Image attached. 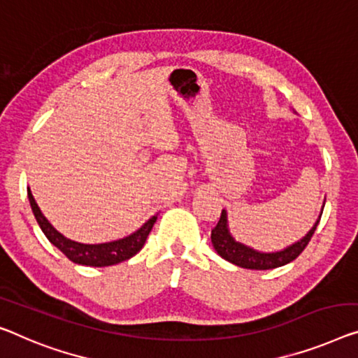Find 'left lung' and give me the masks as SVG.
<instances>
[{
	"mask_svg": "<svg viewBox=\"0 0 358 358\" xmlns=\"http://www.w3.org/2000/svg\"><path fill=\"white\" fill-rule=\"evenodd\" d=\"M324 207V202H323ZM322 212H320L318 220L315 222L308 233L299 241L292 243L291 246H287L281 250H275V252H262V250H257L246 244L236 241L230 233V227H228V215L227 210H222L220 220H218L217 227L212 230L210 239L213 244V249L217 250V254L220 255L222 259L228 260L230 264H234L241 268H249V270H271L278 268L286 264L292 262V260L299 257V254L302 252L306 246L310 241L313 233L317 230V225L322 218Z\"/></svg>",
	"mask_w": 358,
	"mask_h": 358,
	"instance_id": "8db88e82",
	"label": "left lung"
}]
</instances>
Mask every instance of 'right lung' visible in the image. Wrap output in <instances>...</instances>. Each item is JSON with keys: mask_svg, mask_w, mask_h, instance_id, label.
<instances>
[{"mask_svg": "<svg viewBox=\"0 0 358 358\" xmlns=\"http://www.w3.org/2000/svg\"><path fill=\"white\" fill-rule=\"evenodd\" d=\"M29 193V201L31 206V212L38 222L41 231L45 233V236L50 239L51 244L61 250L69 260H72L73 264L78 265H87V266H109L124 262V260L131 259L133 255L138 254L141 248L145 246L148 234L151 233L154 223L157 220V215L149 218V220L138 228L135 233L128 234V236L122 239H115L110 243H101V244H83L72 241L61 234L55 227L48 222V218L43 215L38 204L35 202V197L31 196L30 188L27 189Z\"/></svg>", "mask_w": 358, "mask_h": 358, "instance_id": "right-lung-1", "label": "right lung"}]
</instances>
